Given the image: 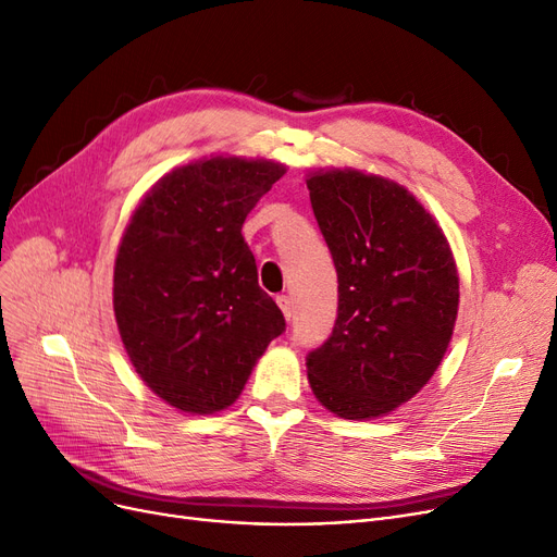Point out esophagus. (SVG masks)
I'll use <instances>...</instances> for the list:
<instances>
[{
    "instance_id": "esophagus-1",
    "label": "esophagus",
    "mask_w": 557,
    "mask_h": 557,
    "mask_svg": "<svg viewBox=\"0 0 557 557\" xmlns=\"http://www.w3.org/2000/svg\"><path fill=\"white\" fill-rule=\"evenodd\" d=\"M277 305H280V310H282L284 319H286V321H292V317H294V307H292V298H289V296H277Z\"/></svg>"
}]
</instances>
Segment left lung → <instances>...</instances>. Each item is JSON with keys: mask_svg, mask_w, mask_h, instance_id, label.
<instances>
[{"mask_svg": "<svg viewBox=\"0 0 557 557\" xmlns=\"http://www.w3.org/2000/svg\"><path fill=\"white\" fill-rule=\"evenodd\" d=\"M307 188L339 282L335 327L307 354V379L335 416L379 418L438 369L459 310L457 263L401 185L335 170L312 174Z\"/></svg>", "mask_w": 557, "mask_h": 557, "instance_id": "left-lung-1", "label": "left lung"}]
</instances>
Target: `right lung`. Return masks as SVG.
Here are the masks:
<instances>
[{
  "instance_id": "1",
  "label": "right lung",
  "mask_w": 557,
  "mask_h": 557,
  "mask_svg": "<svg viewBox=\"0 0 557 557\" xmlns=\"http://www.w3.org/2000/svg\"><path fill=\"white\" fill-rule=\"evenodd\" d=\"M271 160L211 158L144 197L114 263V314L135 372L183 413L232 406L286 331L240 230L284 176Z\"/></svg>"
}]
</instances>
